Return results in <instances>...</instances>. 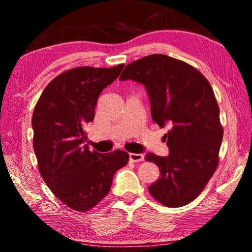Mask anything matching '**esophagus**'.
Listing matches in <instances>:
<instances>
[{"instance_id": "obj_1", "label": "esophagus", "mask_w": 252, "mask_h": 252, "mask_svg": "<svg viewBox=\"0 0 252 252\" xmlns=\"http://www.w3.org/2000/svg\"><path fill=\"white\" fill-rule=\"evenodd\" d=\"M144 160V156L142 153H130V161L140 162Z\"/></svg>"}]
</instances>
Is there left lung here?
Segmentation results:
<instances>
[{"instance_id": "obj_1", "label": "left lung", "mask_w": 252, "mask_h": 252, "mask_svg": "<svg viewBox=\"0 0 252 252\" xmlns=\"http://www.w3.org/2000/svg\"><path fill=\"white\" fill-rule=\"evenodd\" d=\"M119 80L143 84L152 120L169 129L163 136L169 156H146L160 169L149 192L170 208L193 201L216 171L223 136L210 83L193 66L164 54L130 63Z\"/></svg>"}]
</instances>
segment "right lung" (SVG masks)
Instances as JSON below:
<instances>
[{
    "label": "right lung",
    "mask_w": 252,
    "mask_h": 252,
    "mask_svg": "<svg viewBox=\"0 0 252 252\" xmlns=\"http://www.w3.org/2000/svg\"><path fill=\"white\" fill-rule=\"evenodd\" d=\"M125 64L81 66L46 85L32 117L33 149L42 178L53 194L76 211L95 207L129 161L126 151L89 150L87 126L94 119L100 93L118 79Z\"/></svg>",
    "instance_id": "add662e5"
}]
</instances>
